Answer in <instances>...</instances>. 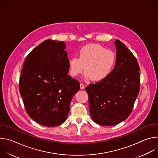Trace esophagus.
I'll use <instances>...</instances> for the list:
<instances>
[{"instance_id": "esophagus-1", "label": "esophagus", "mask_w": 158, "mask_h": 158, "mask_svg": "<svg viewBox=\"0 0 158 158\" xmlns=\"http://www.w3.org/2000/svg\"><path fill=\"white\" fill-rule=\"evenodd\" d=\"M84 85L83 84H82V83H81L80 84V88H81V89H84Z\"/></svg>"}]
</instances>
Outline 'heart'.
I'll use <instances>...</instances> for the list:
<instances>
[{
  "instance_id": "heart-1",
  "label": "heart",
  "mask_w": 158,
  "mask_h": 158,
  "mask_svg": "<svg viewBox=\"0 0 158 158\" xmlns=\"http://www.w3.org/2000/svg\"><path fill=\"white\" fill-rule=\"evenodd\" d=\"M79 57H72L69 59V73L77 76L84 69V77L93 81H100L107 77L113 71L116 62L114 51L106 49L98 44H87L81 48Z\"/></svg>"
}]
</instances>
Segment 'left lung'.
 Returning <instances> with one entry per match:
<instances>
[{"mask_svg":"<svg viewBox=\"0 0 158 158\" xmlns=\"http://www.w3.org/2000/svg\"><path fill=\"white\" fill-rule=\"evenodd\" d=\"M116 62L103 80L85 87L92 119L101 126H114L126 119L132 110L140 88L138 61L120 40L114 42Z\"/></svg>","mask_w":158,"mask_h":158,"instance_id":"left-lung-1","label":"left lung"}]
</instances>
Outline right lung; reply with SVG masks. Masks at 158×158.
Listing matches in <instances>:
<instances>
[{"mask_svg":"<svg viewBox=\"0 0 158 158\" xmlns=\"http://www.w3.org/2000/svg\"><path fill=\"white\" fill-rule=\"evenodd\" d=\"M64 42L43 41L26 57L19 91L29 116L47 127L62 124L68 115L79 82L68 75L69 59Z\"/></svg>","mask_w":158,"mask_h":158,"instance_id":"add662e5","label":"right lung"}]
</instances>
